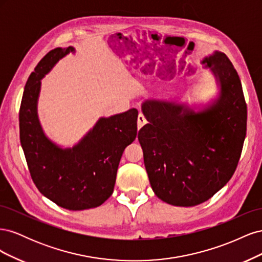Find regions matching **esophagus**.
<instances>
[{
    "instance_id": "obj_1",
    "label": "esophagus",
    "mask_w": 262,
    "mask_h": 262,
    "mask_svg": "<svg viewBox=\"0 0 262 262\" xmlns=\"http://www.w3.org/2000/svg\"><path fill=\"white\" fill-rule=\"evenodd\" d=\"M146 119H145V117L142 115V114H140L139 115V117H138V129H141L142 126H143L144 124H146Z\"/></svg>"
}]
</instances>
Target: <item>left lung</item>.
Wrapping results in <instances>:
<instances>
[{"instance_id": "left-lung-1", "label": "left lung", "mask_w": 262, "mask_h": 262, "mask_svg": "<svg viewBox=\"0 0 262 262\" xmlns=\"http://www.w3.org/2000/svg\"><path fill=\"white\" fill-rule=\"evenodd\" d=\"M205 63L220 85L219 98L202 112L176 102L146 100L148 123L139 131L149 184L164 202L194 207L223 188L236 170L247 130L241 78L225 53Z\"/></svg>"}]
</instances>
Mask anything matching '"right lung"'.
Wrapping results in <instances>:
<instances>
[{
  "label": "right lung",
  "instance_id": "obj_1",
  "mask_svg": "<svg viewBox=\"0 0 262 262\" xmlns=\"http://www.w3.org/2000/svg\"><path fill=\"white\" fill-rule=\"evenodd\" d=\"M73 47L47 53L28 77L19 109V138L31 179L59 207L81 211L99 207L113 194L124 148L137 138L138 110L100 118L72 148H61L46 137L37 102L41 78Z\"/></svg>",
  "mask_w": 262,
  "mask_h": 262
}]
</instances>
